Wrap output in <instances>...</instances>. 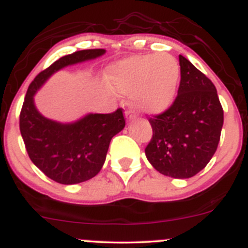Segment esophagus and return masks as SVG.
Masks as SVG:
<instances>
[{
  "label": "esophagus",
  "instance_id": "1",
  "mask_svg": "<svg viewBox=\"0 0 248 248\" xmlns=\"http://www.w3.org/2000/svg\"><path fill=\"white\" fill-rule=\"evenodd\" d=\"M124 116H126L127 121H132L134 119V112L133 111H126L124 112Z\"/></svg>",
  "mask_w": 248,
  "mask_h": 248
}]
</instances>
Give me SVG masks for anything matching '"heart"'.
<instances>
[{"label":"heart","instance_id":"heart-1","mask_svg":"<svg viewBox=\"0 0 248 248\" xmlns=\"http://www.w3.org/2000/svg\"><path fill=\"white\" fill-rule=\"evenodd\" d=\"M179 65L170 55H134L112 64L107 80L115 92L133 95V105L144 114L158 115L173 104Z\"/></svg>","mask_w":248,"mask_h":248}]
</instances>
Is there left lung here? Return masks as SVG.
<instances>
[{
  "label": "left lung",
  "instance_id": "8db88e82",
  "mask_svg": "<svg viewBox=\"0 0 248 248\" xmlns=\"http://www.w3.org/2000/svg\"><path fill=\"white\" fill-rule=\"evenodd\" d=\"M179 65L174 103L149 120L154 134L145 155L161 174L185 179L198 174L215 155L224 117L212 81L183 55Z\"/></svg>",
  "mask_w": 248,
  "mask_h": 248
}]
</instances>
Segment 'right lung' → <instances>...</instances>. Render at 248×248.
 I'll list each match as a JSON object with an SVG mask.
<instances>
[{
    "label": "right lung",
    "instance_id": "right-lung-1",
    "mask_svg": "<svg viewBox=\"0 0 248 248\" xmlns=\"http://www.w3.org/2000/svg\"><path fill=\"white\" fill-rule=\"evenodd\" d=\"M105 49H85L58 59L29 86L20 112V133L29 157L48 178L60 184H78L99 173L110 140L124 128L121 109L112 114H86L73 122L43 116L35 94L53 74L66 66L97 59Z\"/></svg>",
    "mask_w": 248,
    "mask_h": 248
}]
</instances>
